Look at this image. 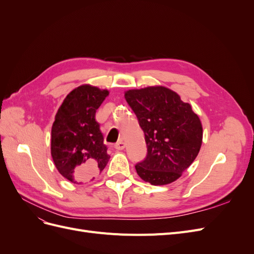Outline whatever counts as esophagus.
<instances>
[{"mask_svg":"<svg viewBox=\"0 0 254 254\" xmlns=\"http://www.w3.org/2000/svg\"><path fill=\"white\" fill-rule=\"evenodd\" d=\"M114 148H115V149H118V150L124 149V148H125V143L123 142V141H119L118 143H115V144H114Z\"/></svg>","mask_w":254,"mask_h":254,"instance_id":"esophagus-1","label":"esophagus"}]
</instances>
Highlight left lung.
<instances>
[{
    "label": "left lung",
    "instance_id": "8db88e82",
    "mask_svg": "<svg viewBox=\"0 0 254 254\" xmlns=\"http://www.w3.org/2000/svg\"><path fill=\"white\" fill-rule=\"evenodd\" d=\"M125 99L144 131L147 155L135 164L152 186L172 183L194 162L202 143V126L190 104L164 87L129 90Z\"/></svg>",
    "mask_w": 254,
    "mask_h": 254
}]
</instances>
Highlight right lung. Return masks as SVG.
<instances>
[{
    "mask_svg": "<svg viewBox=\"0 0 254 254\" xmlns=\"http://www.w3.org/2000/svg\"><path fill=\"white\" fill-rule=\"evenodd\" d=\"M107 90L83 84L70 92L52 127L51 152L58 172L73 183L94 179L108 163L104 135L95 120Z\"/></svg>",
    "mask_w": 254,
    "mask_h": 254,
    "instance_id": "right-lung-1",
    "label": "right lung"
}]
</instances>
